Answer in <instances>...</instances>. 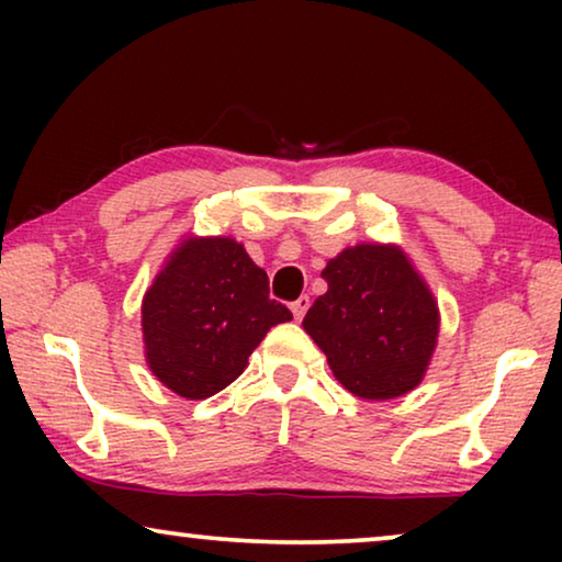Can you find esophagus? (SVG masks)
I'll return each instance as SVG.
<instances>
[{"mask_svg": "<svg viewBox=\"0 0 562 562\" xmlns=\"http://www.w3.org/2000/svg\"><path fill=\"white\" fill-rule=\"evenodd\" d=\"M310 296H299L296 302H291V314H294V319H302L304 314H306V310H310Z\"/></svg>", "mask_w": 562, "mask_h": 562, "instance_id": "esophagus-1", "label": "esophagus"}]
</instances>
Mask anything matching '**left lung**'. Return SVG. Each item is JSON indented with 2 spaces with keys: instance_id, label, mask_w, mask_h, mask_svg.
<instances>
[{
  "instance_id": "obj_1",
  "label": "left lung",
  "mask_w": 562,
  "mask_h": 562,
  "mask_svg": "<svg viewBox=\"0 0 562 562\" xmlns=\"http://www.w3.org/2000/svg\"><path fill=\"white\" fill-rule=\"evenodd\" d=\"M327 291L302 327L350 394L386 402L425 379L440 335L437 299L394 243H358L327 260Z\"/></svg>"
}]
</instances>
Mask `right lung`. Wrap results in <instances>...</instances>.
Segmentation results:
<instances>
[{"instance_id": "1", "label": "right lung", "mask_w": 562, "mask_h": 562, "mask_svg": "<svg viewBox=\"0 0 562 562\" xmlns=\"http://www.w3.org/2000/svg\"><path fill=\"white\" fill-rule=\"evenodd\" d=\"M140 317L153 375L196 402L229 386L268 329L291 312L268 299V276L243 243L189 235L145 291Z\"/></svg>"}]
</instances>
